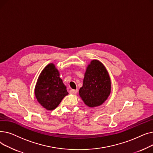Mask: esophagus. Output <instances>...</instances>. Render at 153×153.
I'll use <instances>...</instances> for the list:
<instances>
[{"label":"esophagus","mask_w":153,"mask_h":153,"mask_svg":"<svg viewBox=\"0 0 153 153\" xmlns=\"http://www.w3.org/2000/svg\"><path fill=\"white\" fill-rule=\"evenodd\" d=\"M77 93V90L71 89L69 91V94H76Z\"/></svg>","instance_id":"obj_1"}]
</instances>
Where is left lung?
Instances as JSON below:
<instances>
[{
	"instance_id": "1",
	"label": "left lung",
	"mask_w": 153,
	"mask_h": 153,
	"mask_svg": "<svg viewBox=\"0 0 153 153\" xmlns=\"http://www.w3.org/2000/svg\"><path fill=\"white\" fill-rule=\"evenodd\" d=\"M111 83L105 66L99 60L93 59L87 66L82 87L79 94L84 103L91 108L105 102L111 92Z\"/></svg>"
}]
</instances>
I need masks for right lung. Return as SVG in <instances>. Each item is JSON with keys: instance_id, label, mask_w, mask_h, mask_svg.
Returning a JSON list of instances; mask_svg holds the SVG:
<instances>
[{"instance_id": "right-lung-1", "label": "right lung", "mask_w": 153, "mask_h": 153, "mask_svg": "<svg viewBox=\"0 0 153 153\" xmlns=\"http://www.w3.org/2000/svg\"><path fill=\"white\" fill-rule=\"evenodd\" d=\"M59 75L54 64L50 63L42 70L38 78L35 87V97L47 110L55 109L68 94Z\"/></svg>"}]
</instances>
